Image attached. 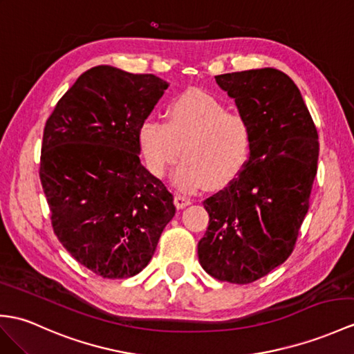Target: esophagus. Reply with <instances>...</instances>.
<instances>
[{
  "label": "esophagus",
  "mask_w": 354,
  "mask_h": 354,
  "mask_svg": "<svg viewBox=\"0 0 354 354\" xmlns=\"http://www.w3.org/2000/svg\"><path fill=\"white\" fill-rule=\"evenodd\" d=\"M175 203H176L178 208H185L192 203V199H190V197L184 196V194H176L175 196Z\"/></svg>",
  "instance_id": "34e87169"
}]
</instances>
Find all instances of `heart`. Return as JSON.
Wrapping results in <instances>:
<instances>
[{
  "label": "heart",
  "instance_id": "obj_1",
  "mask_svg": "<svg viewBox=\"0 0 354 354\" xmlns=\"http://www.w3.org/2000/svg\"><path fill=\"white\" fill-rule=\"evenodd\" d=\"M138 143L147 169L164 178L180 157L175 171L179 190L190 192L205 183L231 180L248 162L252 127L248 118L202 90H187L167 109V123L147 118L138 128Z\"/></svg>",
  "mask_w": 354,
  "mask_h": 354
}]
</instances>
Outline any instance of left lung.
<instances>
[{
  "label": "left lung",
  "instance_id": "1",
  "mask_svg": "<svg viewBox=\"0 0 354 354\" xmlns=\"http://www.w3.org/2000/svg\"><path fill=\"white\" fill-rule=\"evenodd\" d=\"M217 84L252 127L250 157L203 201L209 225L199 262L221 282L250 283L290 258L317 175L318 133L300 90L277 69L223 73Z\"/></svg>",
  "mask_w": 354,
  "mask_h": 354
}]
</instances>
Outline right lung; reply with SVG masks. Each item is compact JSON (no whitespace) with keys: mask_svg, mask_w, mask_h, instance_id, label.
Segmentation results:
<instances>
[{"mask_svg":"<svg viewBox=\"0 0 354 354\" xmlns=\"http://www.w3.org/2000/svg\"><path fill=\"white\" fill-rule=\"evenodd\" d=\"M167 83L111 66L86 71L44 129L39 176L55 236L95 274L140 273L174 218V194L140 162L138 128Z\"/></svg>","mask_w":354,"mask_h":354,"instance_id":"1","label":"right lung"}]
</instances>
